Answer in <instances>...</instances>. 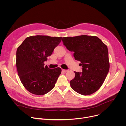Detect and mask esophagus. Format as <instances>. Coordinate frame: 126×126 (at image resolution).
Listing matches in <instances>:
<instances>
[{
    "label": "esophagus",
    "mask_w": 126,
    "mask_h": 126,
    "mask_svg": "<svg viewBox=\"0 0 126 126\" xmlns=\"http://www.w3.org/2000/svg\"><path fill=\"white\" fill-rule=\"evenodd\" d=\"M62 71H63V72H67V71H68V70L67 69H62Z\"/></svg>",
    "instance_id": "34e87169"
}]
</instances>
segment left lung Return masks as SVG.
Here are the masks:
<instances>
[{
	"instance_id": "left-lung-1",
	"label": "left lung",
	"mask_w": 126,
	"mask_h": 126,
	"mask_svg": "<svg viewBox=\"0 0 126 126\" xmlns=\"http://www.w3.org/2000/svg\"><path fill=\"white\" fill-rule=\"evenodd\" d=\"M62 41L82 66V72L75 71V77L70 82L71 88L84 95L94 93L109 70L107 46L98 37L87 35L63 37Z\"/></svg>"
}]
</instances>
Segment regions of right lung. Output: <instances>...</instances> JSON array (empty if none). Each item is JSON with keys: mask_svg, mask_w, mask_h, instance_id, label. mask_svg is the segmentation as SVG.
<instances>
[{"mask_svg": "<svg viewBox=\"0 0 126 126\" xmlns=\"http://www.w3.org/2000/svg\"><path fill=\"white\" fill-rule=\"evenodd\" d=\"M62 37L37 35L26 38L18 47L16 65L25 89L36 95H44L55 86L61 69H50L44 62L51 56Z\"/></svg>", "mask_w": 126, "mask_h": 126, "instance_id": "right-lung-1", "label": "right lung"}]
</instances>
